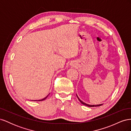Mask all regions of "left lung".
<instances>
[{"mask_svg": "<svg viewBox=\"0 0 131 131\" xmlns=\"http://www.w3.org/2000/svg\"><path fill=\"white\" fill-rule=\"evenodd\" d=\"M77 97H78V100H79V101L80 102V103H81L83 104V105H86V106H89V107H94V106H101L103 104H98V105H90V104H86V103H84V102H82V101H81L80 99H79V98L78 97V95L77 94Z\"/></svg>", "mask_w": 131, "mask_h": 131, "instance_id": "8db88e82", "label": "left lung"}]
</instances>
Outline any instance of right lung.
Returning <instances> with one entry per match:
<instances>
[{
	"instance_id": "add662e5",
	"label": "right lung",
	"mask_w": 131,
	"mask_h": 131,
	"mask_svg": "<svg viewBox=\"0 0 131 131\" xmlns=\"http://www.w3.org/2000/svg\"><path fill=\"white\" fill-rule=\"evenodd\" d=\"M48 96H49V95H48ZM47 96L45 98H43V99H42V100H38V101H36V100H35V101H43V100H45V99L47 97V96Z\"/></svg>"
}]
</instances>
